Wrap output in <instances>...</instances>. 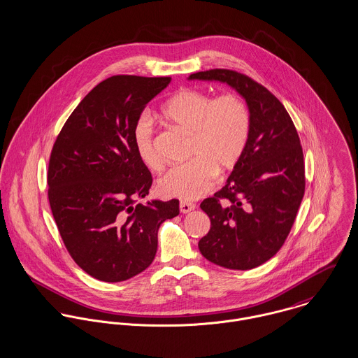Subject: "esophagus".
Segmentation results:
<instances>
[{
  "mask_svg": "<svg viewBox=\"0 0 358 358\" xmlns=\"http://www.w3.org/2000/svg\"><path fill=\"white\" fill-rule=\"evenodd\" d=\"M179 208H180V212H182V213H189V212L194 210L195 205L194 203H192V202L183 201V202H180Z\"/></svg>",
  "mask_w": 358,
  "mask_h": 358,
  "instance_id": "1",
  "label": "esophagus"
}]
</instances>
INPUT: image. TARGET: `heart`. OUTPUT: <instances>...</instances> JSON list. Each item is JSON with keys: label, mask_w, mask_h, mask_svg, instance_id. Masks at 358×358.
<instances>
[{"label": "heart", "mask_w": 358, "mask_h": 358, "mask_svg": "<svg viewBox=\"0 0 358 358\" xmlns=\"http://www.w3.org/2000/svg\"><path fill=\"white\" fill-rule=\"evenodd\" d=\"M162 113L169 123L193 134V160L172 166L159 182V190L165 196L196 199L212 190L217 171L227 172L242 160L252 119L246 102L239 96L224 94L213 99L202 90L183 89L164 103ZM132 143L142 163L152 169L162 168L163 159L148 115L136 119Z\"/></svg>", "instance_id": "b5f03b06"}]
</instances>
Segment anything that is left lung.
Returning <instances> with one entry per match:
<instances>
[{
    "mask_svg": "<svg viewBox=\"0 0 358 358\" xmlns=\"http://www.w3.org/2000/svg\"><path fill=\"white\" fill-rule=\"evenodd\" d=\"M189 79L227 83L245 98L250 138L226 186L201 202L210 219L198 248L228 269H252L273 257L293 227L305 193V164L298 132L283 103L268 89L232 69L195 72Z\"/></svg>",
    "mask_w": 358,
    "mask_h": 358,
    "instance_id": "8db88e82",
    "label": "left lung"
}]
</instances>
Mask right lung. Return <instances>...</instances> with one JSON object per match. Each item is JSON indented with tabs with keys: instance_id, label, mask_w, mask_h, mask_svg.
<instances>
[{
	"instance_id": "1",
	"label": "right lung",
	"mask_w": 358,
	"mask_h": 358,
	"mask_svg": "<svg viewBox=\"0 0 358 358\" xmlns=\"http://www.w3.org/2000/svg\"><path fill=\"white\" fill-rule=\"evenodd\" d=\"M171 78L115 75L80 101L53 145L48 196L73 261L102 282L145 271L157 252V232L179 215V201L149 194L152 173L138 157L132 130L146 103Z\"/></svg>"
}]
</instances>
